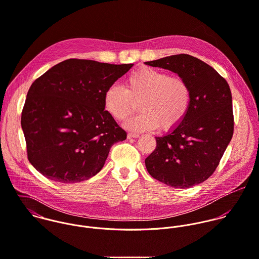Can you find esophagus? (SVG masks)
Masks as SVG:
<instances>
[{"label": "esophagus", "instance_id": "34e87169", "mask_svg": "<svg viewBox=\"0 0 259 259\" xmlns=\"http://www.w3.org/2000/svg\"><path fill=\"white\" fill-rule=\"evenodd\" d=\"M127 137H128L129 139H131V138H138L139 135H138V134H135V133H128Z\"/></svg>", "mask_w": 259, "mask_h": 259}]
</instances>
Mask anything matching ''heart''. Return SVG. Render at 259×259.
Listing matches in <instances>:
<instances>
[{
	"instance_id": "obj_1",
	"label": "heart",
	"mask_w": 259,
	"mask_h": 259,
	"mask_svg": "<svg viewBox=\"0 0 259 259\" xmlns=\"http://www.w3.org/2000/svg\"><path fill=\"white\" fill-rule=\"evenodd\" d=\"M140 114L126 123L132 131H150L160 127L170 131L187 116L192 91L188 82L166 71L142 67L125 80V88L112 84L104 92V107L116 121L126 120L139 103Z\"/></svg>"
}]
</instances>
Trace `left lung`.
Wrapping results in <instances>:
<instances>
[{
  "instance_id": "1",
  "label": "left lung",
  "mask_w": 259,
  "mask_h": 259,
  "mask_svg": "<svg viewBox=\"0 0 259 259\" xmlns=\"http://www.w3.org/2000/svg\"><path fill=\"white\" fill-rule=\"evenodd\" d=\"M177 73L191 87L192 103L183 122L163 137L145 159L149 174L174 187L189 188L217 168L234 130L231 91L226 80L203 61L187 55L145 62Z\"/></svg>"
}]
</instances>
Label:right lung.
I'll return each instance as SVG.
<instances>
[{"mask_svg": "<svg viewBox=\"0 0 259 259\" xmlns=\"http://www.w3.org/2000/svg\"><path fill=\"white\" fill-rule=\"evenodd\" d=\"M133 64L68 59L31 85L21 125L31 164L45 177L77 183L96 175L127 137L105 111L104 92Z\"/></svg>", "mask_w": 259, "mask_h": 259, "instance_id": "1", "label": "right lung"}]
</instances>
